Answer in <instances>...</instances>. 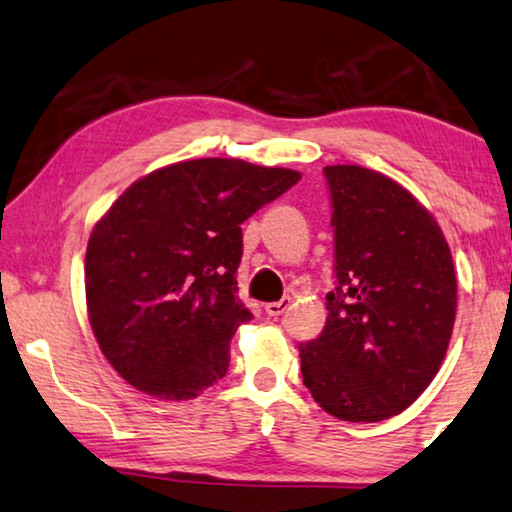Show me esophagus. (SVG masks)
<instances>
[{"label":"esophagus","mask_w":512,"mask_h":512,"mask_svg":"<svg viewBox=\"0 0 512 512\" xmlns=\"http://www.w3.org/2000/svg\"><path fill=\"white\" fill-rule=\"evenodd\" d=\"M289 305H292V301L289 299H280V301H273V303H266L264 305V310H266V315L269 317H280L282 312H285Z\"/></svg>","instance_id":"1"}]
</instances>
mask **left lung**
Instances as JSON below:
<instances>
[{
	"mask_svg": "<svg viewBox=\"0 0 512 512\" xmlns=\"http://www.w3.org/2000/svg\"><path fill=\"white\" fill-rule=\"evenodd\" d=\"M335 289L322 335L299 345L303 384L326 414L377 423L407 409L451 342L457 278L441 227L407 188L361 165H326Z\"/></svg>",
	"mask_w": 512,
	"mask_h": 512,
	"instance_id": "8db88e82",
	"label": "left lung"
}]
</instances>
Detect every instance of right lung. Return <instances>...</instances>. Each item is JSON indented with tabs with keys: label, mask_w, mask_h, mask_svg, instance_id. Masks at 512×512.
Listing matches in <instances>:
<instances>
[{
	"label": "right lung",
	"mask_w": 512,
	"mask_h": 512,
	"mask_svg": "<svg viewBox=\"0 0 512 512\" xmlns=\"http://www.w3.org/2000/svg\"><path fill=\"white\" fill-rule=\"evenodd\" d=\"M301 179L241 158L181 160L144 174L98 218L85 255L91 331L114 370L160 400L225 377L239 301L241 223Z\"/></svg>",
	"instance_id": "obj_1"
}]
</instances>
